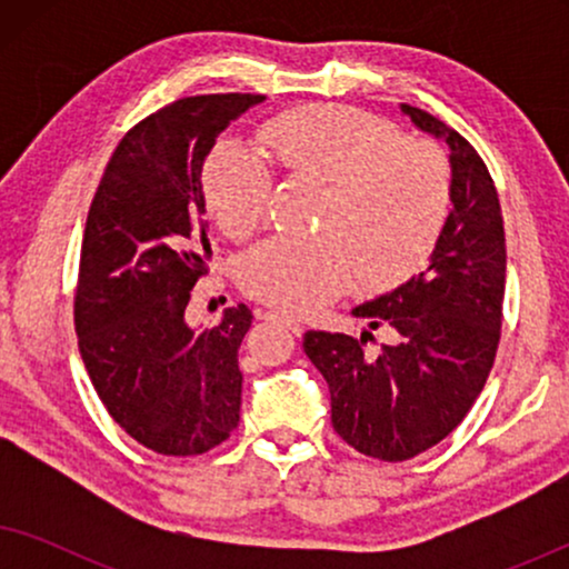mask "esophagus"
<instances>
[{
  "mask_svg": "<svg viewBox=\"0 0 569 569\" xmlns=\"http://www.w3.org/2000/svg\"><path fill=\"white\" fill-rule=\"evenodd\" d=\"M263 318H267V321H277V323L287 326V329H290L292 333H302V323L298 321V318L290 316V313H282V310H269V313Z\"/></svg>",
  "mask_w": 569,
  "mask_h": 569,
  "instance_id": "obj_1",
  "label": "esophagus"
}]
</instances>
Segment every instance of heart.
<instances>
[{"label": "heart", "mask_w": 569, "mask_h": 569, "mask_svg": "<svg viewBox=\"0 0 569 569\" xmlns=\"http://www.w3.org/2000/svg\"><path fill=\"white\" fill-rule=\"evenodd\" d=\"M290 176L326 183L318 236L263 240L240 261L253 298L287 313H306L345 292L360 274L368 287H391L415 274L438 243L450 207L448 162L438 147L401 139L391 123L357 108L310 103L261 131ZM204 199L232 238L267 214L269 170L240 142L209 154Z\"/></svg>", "instance_id": "b5f03b06"}]
</instances>
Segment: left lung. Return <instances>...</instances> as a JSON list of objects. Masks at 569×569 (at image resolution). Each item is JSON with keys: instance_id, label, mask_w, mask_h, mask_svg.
<instances>
[{"instance_id": "8db88e82", "label": "left lung", "mask_w": 569, "mask_h": 569, "mask_svg": "<svg viewBox=\"0 0 569 569\" xmlns=\"http://www.w3.org/2000/svg\"><path fill=\"white\" fill-rule=\"evenodd\" d=\"M411 127L440 139L450 162V214L417 277L352 313L362 337L308 331L302 349L331 393V425L355 450L407 461L461 425L492 370L500 341L505 230L495 183L477 150L422 108L401 103ZM386 325L378 353L363 349Z\"/></svg>"}]
</instances>
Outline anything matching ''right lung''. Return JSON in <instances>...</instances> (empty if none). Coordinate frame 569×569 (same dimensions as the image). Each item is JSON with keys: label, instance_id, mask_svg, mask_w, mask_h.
I'll list each match as a JSON object with an SVG mask.
<instances>
[{"label": "right lung", "instance_id": "obj_1", "mask_svg": "<svg viewBox=\"0 0 569 569\" xmlns=\"http://www.w3.org/2000/svg\"><path fill=\"white\" fill-rule=\"evenodd\" d=\"M263 96L181 98L116 147L84 224L74 326L92 386L119 427L162 456H199L238 427L240 341L251 310L186 321L212 259L201 170L217 137Z\"/></svg>", "mask_w": 569, "mask_h": 569}]
</instances>
